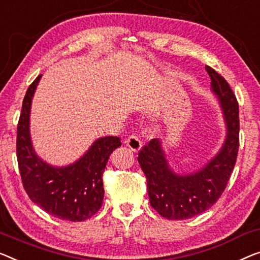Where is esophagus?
<instances>
[{"label":"esophagus","mask_w":260,"mask_h":260,"mask_svg":"<svg viewBox=\"0 0 260 260\" xmlns=\"http://www.w3.org/2000/svg\"><path fill=\"white\" fill-rule=\"evenodd\" d=\"M125 142H126V145L128 146L129 148L133 150L134 153H138L139 150L141 149V147H142L141 141L139 140V138L135 137V135H131V137L127 139Z\"/></svg>","instance_id":"esophagus-1"}]
</instances>
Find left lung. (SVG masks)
I'll use <instances>...</instances> for the list:
<instances>
[{"instance_id": "1", "label": "left lung", "mask_w": 260, "mask_h": 260, "mask_svg": "<svg viewBox=\"0 0 260 260\" xmlns=\"http://www.w3.org/2000/svg\"><path fill=\"white\" fill-rule=\"evenodd\" d=\"M211 79L210 90L222 112L225 137L214 156L199 168L179 173L174 170L164 148L154 139L139 153V165L147 177L150 205L167 219H188L214 205L226 187L239 147L237 99L229 84L214 69L205 67Z\"/></svg>"}]
</instances>
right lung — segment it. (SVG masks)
I'll use <instances>...</instances> for the list:
<instances>
[{
  "instance_id": "right-lung-1",
  "label": "right lung",
  "mask_w": 260,
  "mask_h": 260,
  "mask_svg": "<svg viewBox=\"0 0 260 260\" xmlns=\"http://www.w3.org/2000/svg\"><path fill=\"white\" fill-rule=\"evenodd\" d=\"M41 78L42 75L25 93L17 126V161L23 187L30 200L48 214L83 222L102 207L103 173L110 155L121 142L118 137L98 138L72 164L53 166L44 161L35 150L30 133L31 104Z\"/></svg>"
}]
</instances>
